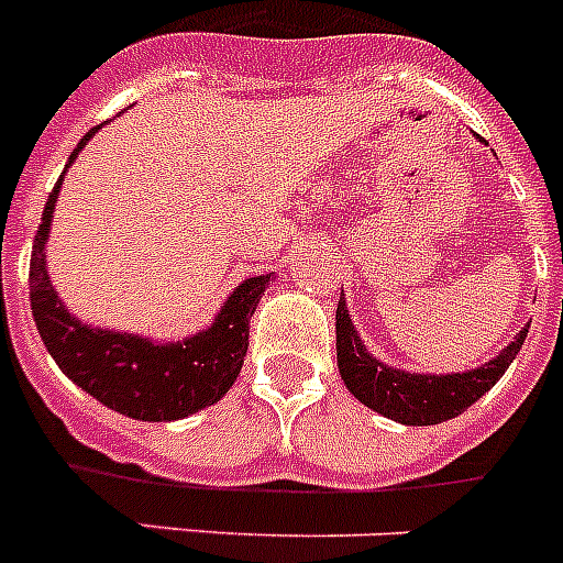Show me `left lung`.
Listing matches in <instances>:
<instances>
[{
  "label": "left lung",
  "instance_id": "left-lung-1",
  "mask_svg": "<svg viewBox=\"0 0 563 563\" xmlns=\"http://www.w3.org/2000/svg\"><path fill=\"white\" fill-rule=\"evenodd\" d=\"M527 332L529 327L520 329L518 338L504 353L477 369L451 373V376H416V373L387 367L367 353L341 297L335 309L338 369L355 399L387 419H396L401 424H440L472 408L483 393L497 385V378L504 376L506 367L520 353Z\"/></svg>",
  "mask_w": 563,
  "mask_h": 563
}]
</instances>
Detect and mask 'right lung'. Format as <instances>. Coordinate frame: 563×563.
<instances>
[{
	"mask_svg": "<svg viewBox=\"0 0 563 563\" xmlns=\"http://www.w3.org/2000/svg\"><path fill=\"white\" fill-rule=\"evenodd\" d=\"M100 126L89 130L68 155V164L86 147V141ZM63 176L57 178L36 228L31 251V309L43 344L52 358L77 387L118 410L144 422H170L219 401L234 385L249 353V323L266 291L272 274L251 277L234 289L217 314L213 327L187 338L181 344H153L147 338L89 329L75 321L57 300L45 272V240L52 228L54 202H57Z\"/></svg>",
	"mask_w": 563,
	"mask_h": 563,
	"instance_id": "obj_1",
	"label": "right lung"
}]
</instances>
